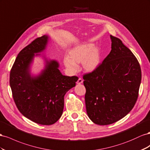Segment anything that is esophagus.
Wrapping results in <instances>:
<instances>
[{
    "label": "esophagus",
    "instance_id": "obj_1",
    "mask_svg": "<svg viewBox=\"0 0 150 150\" xmlns=\"http://www.w3.org/2000/svg\"><path fill=\"white\" fill-rule=\"evenodd\" d=\"M82 83H83V80L81 78H79L77 80V82H76V83H77V84H81Z\"/></svg>",
    "mask_w": 150,
    "mask_h": 150
}]
</instances>
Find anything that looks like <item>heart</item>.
Instances as JSON below:
<instances>
[{"label": "heart", "instance_id": "b5f03b06", "mask_svg": "<svg viewBox=\"0 0 150 150\" xmlns=\"http://www.w3.org/2000/svg\"><path fill=\"white\" fill-rule=\"evenodd\" d=\"M68 70L76 73L78 70L76 64L82 63L83 70L88 73L96 71L102 63V51L98 46L92 43L82 44L75 46L68 53V58L63 60Z\"/></svg>", "mask_w": 150, "mask_h": 150}]
</instances>
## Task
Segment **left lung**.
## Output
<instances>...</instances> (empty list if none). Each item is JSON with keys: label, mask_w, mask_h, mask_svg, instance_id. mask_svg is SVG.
Here are the masks:
<instances>
[{"label": "left lung", "mask_w": 150, "mask_h": 150, "mask_svg": "<svg viewBox=\"0 0 150 150\" xmlns=\"http://www.w3.org/2000/svg\"><path fill=\"white\" fill-rule=\"evenodd\" d=\"M110 38V53L96 71L83 76L87 113L99 125L117 122L130 112L142 80L140 65L133 53L119 38Z\"/></svg>", "instance_id": "left-lung-1"}]
</instances>
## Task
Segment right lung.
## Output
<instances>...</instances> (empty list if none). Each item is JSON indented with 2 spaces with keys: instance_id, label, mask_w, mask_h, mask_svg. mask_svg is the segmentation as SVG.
<instances>
[{
  "instance_id": "add662e5",
  "label": "right lung",
  "mask_w": 150,
  "mask_h": 150,
  "mask_svg": "<svg viewBox=\"0 0 150 150\" xmlns=\"http://www.w3.org/2000/svg\"><path fill=\"white\" fill-rule=\"evenodd\" d=\"M50 36L38 38L21 50L10 74V86L15 104L24 116L42 125H51L62 116L64 96L75 87L78 77L62 75L59 63L47 58ZM35 57L44 59V68L36 74L31 73Z\"/></svg>"
}]
</instances>
